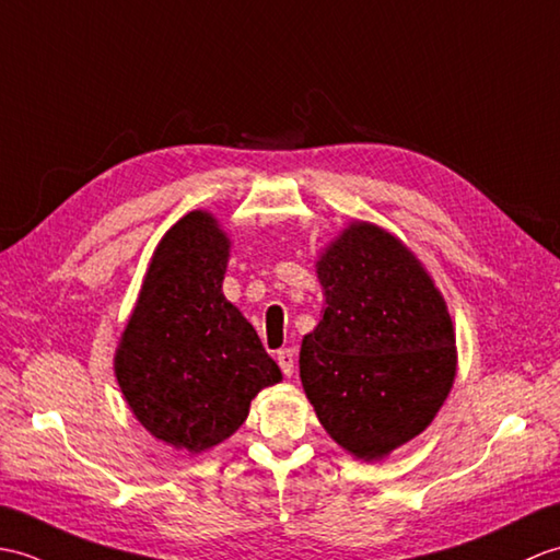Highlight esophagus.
Listing matches in <instances>:
<instances>
[{"label":"esophagus","mask_w":560,"mask_h":560,"mask_svg":"<svg viewBox=\"0 0 560 560\" xmlns=\"http://www.w3.org/2000/svg\"><path fill=\"white\" fill-rule=\"evenodd\" d=\"M276 359H278V364H280L284 376H292L294 374V352L292 350H280Z\"/></svg>","instance_id":"esophagus-1"}]
</instances>
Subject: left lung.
Listing matches in <instances>:
<instances>
[{"mask_svg": "<svg viewBox=\"0 0 560 560\" xmlns=\"http://www.w3.org/2000/svg\"><path fill=\"white\" fill-rule=\"evenodd\" d=\"M326 312L304 335L300 376L330 439L381 459L424 431L455 378V328L409 248L352 222L316 260Z\"/></svg>", "mask_w": 560, "mask_h": 560, "instance_id": "obj_1", "label": "left lung"}]
</instances>
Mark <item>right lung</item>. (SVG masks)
Wrapping results in <instances>:
<instances>
[{"label":"right lung","mask_w":560,"mask_h":560,"mask_svg":"<svg viewBox=\"0 0 560 560\" xmlns=\"http://www.w3.org/2000/svg\"><path fill=\"white\" fill-rule=\"evenodd\" d=\"M230 240L191 210L155 246L115 352L133 417L177 451L230 439L258 390L282 381L252 323L222 294Z\"/></svg>","instance_id":"1"}]
</instances>
